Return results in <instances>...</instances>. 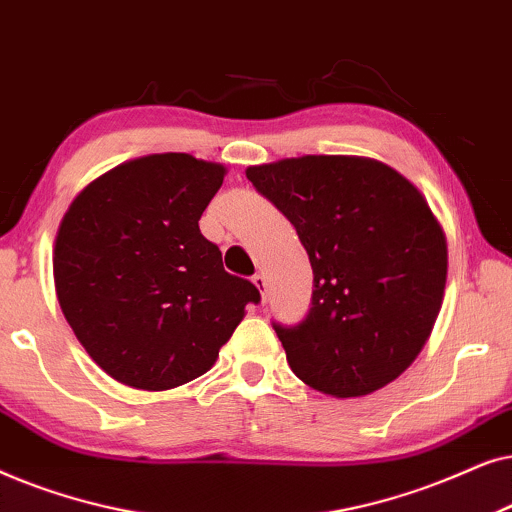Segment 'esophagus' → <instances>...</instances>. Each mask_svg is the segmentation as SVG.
I'll return each mask as SVG.
<instances>
[{"label":"esophagus","instance_id":"34e87169","mask_svg":"<svg viewBox=\"0 0 512 512\" xmlns=\"http://www.w3.org/2000/svg\"><path fill=\"white\" fill-rule=\"evenodd\" d=\"M252 283H255V288L260 290L262 304L267 302V276H264V274H255V276H252Z\"/></svg>","mask_w":512,"mask_h":512}]
</instances>
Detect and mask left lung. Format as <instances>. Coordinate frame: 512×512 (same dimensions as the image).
I'll use <instances>...</instances> for the list:
<instances>
[{
    "mask_svg": "<svg viewBox=\"0 0 512 512\" xmlns=\"http://www.w3.org/2000/svg\"><path fill=\"white\" fill-rule=\"evenodd\" d=\"M297 229L313 269L311 309L278 325L304 384L360 398L414 363L438 318L447 241L417 187L363 156H299L245 170Z\"/></svg>",
    "mask_w": 512,
    "mask_h": 512,
    "instance_id": "left-lung-1",
    "label": "left lung"
}]
</instances>
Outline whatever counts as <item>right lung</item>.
Masks as SVG:
<instances>
[{
    "instance_id": "1",
    "label": "right lung",
    "mask_w": 512,
    "mask_h": 512,
    "mask_svg": "<svg viewBox=\"0 0 512 512\" xmlns=\"http://www.w3.org/2000/svg\"><path fill=\"white\" fill-rule=\"evenodd\" d=\"M222 163L149 154L93 180L70 203L53 248V281L88 356L121 384L168 391L215 365L260 302L222 267L199 220Z\"/></svg>"
}]
</instances>
